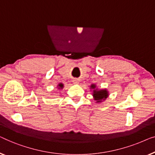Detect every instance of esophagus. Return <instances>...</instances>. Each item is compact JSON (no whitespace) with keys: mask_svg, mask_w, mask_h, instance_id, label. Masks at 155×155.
I'll list each match as a JSON object with an SVG mask.
<instances>
[{"mask_svg":"<svg viewBox=\"0 0 155 155\" xmlns=\"http://www.w3.org/2000/svg\"><path fill=\"white\" fill-rule=\"evenodd\" d=\"M78 82L77 81V80H75V81H74V84H78Z\"/></svg>","mask_w":155,"mask_h":155,"instance_id":"1","label":"esophagus"}]
</instances>
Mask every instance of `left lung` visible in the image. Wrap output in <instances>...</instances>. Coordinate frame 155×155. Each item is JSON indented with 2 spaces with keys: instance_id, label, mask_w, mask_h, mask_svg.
<instances>
[{
  "instance_id": "8db88e82",
  "label": "left lung",
  "mask_w": 155,
  "mask_h": 155,
  "mask_svg": "<svg viewBox=\"0 0 155 155\" xmlns=\"http://www.w3.org/2000/svg\"><path fill=\"white\" fill-rule=\"evenodd\" d=\"M91 88L93 89V96L96 102H101L102 100H106L108 97L109 93L106 89H102V90H97L96 86L95 84H92L91 86Z\"/></svg>"
}]
</instances>
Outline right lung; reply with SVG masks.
<instances>
[{"label": "right lung", "mask_w": 155, "mask_h": 155, "mask_svg": "<svg viewBox=\"0 0 155 155\" xmlns=\"http://www.w3.org/2000/svg\"><path fill=\"white\" fill-rule=\"evenodd\" d=\"M58 87L59 89H61V88H62L63 87H64V85H63L62 84H59Z\"/></svg>", "instance_id": "add662e5"}]
</instances>
